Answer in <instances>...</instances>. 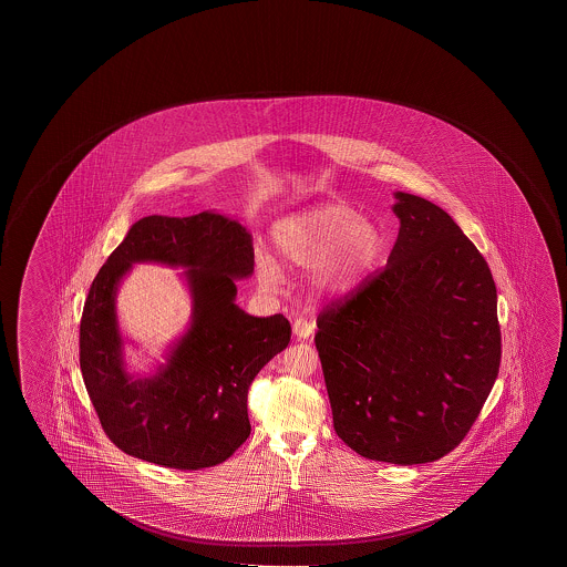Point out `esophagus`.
I'll return each instance as SVG.
<instances>
[{
	"instance_id": "obj_1",
	"label": "esophagus",
	"mask_w": 567,
	"mask_h": 567,
	"mask_svg": "<svg viewBox=\"0 0 567 567\" xmlns=\"http://www.w3.org/2000/svg\"><path fill=\"white\" fill-rule=\"evenodd\" d=\"M292 332H295L298 340H308L310 336L315 334V322H310L307 318H297L292 322Z\"/></svg>"
}]
</instances>
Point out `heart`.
I'll list each match as a JSON object with an SVG mask.
<instances>
[{
  "label": "heart",
  "instance_id": "obj_1",
  "mask_svg": "<svg viewBox=\"0 0 567 567\" xmlns=\"http://www.w3.org/2000/svg\"><path fill=\"white\" fill-rule=\"evenodd\" d=\"M272 247L288 267L308 270L318 295L343 297L358 287L383 252V233L352 205H312L272 225ZM257 279L269 290L279 288L282 270L267 252L257 255Z\"/></svg>",
  "mask_w": 567,
  "mask_h": 567
}]
</instances>
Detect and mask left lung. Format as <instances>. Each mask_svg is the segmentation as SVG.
I'll return each mask as SVG.
<instances>
[{
    "instance_id": "left-lung-1",
    "label": "left lung",
    "mask_w": 567,
    "mask_h": 567,
    "mask_svg": "<svg viewBox=\"0 0 567 567\" xmlns=\"http://www.w3.org/2000/svg\"><path fill=\"white\" fill-rule=\"evenodd\" d=\"M385 269L318 316L338 436L358 455L423 464L473 427L501 368L496 285L453 217L395 192Z\"/></svg>"
}]
</instances>
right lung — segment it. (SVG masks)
I'll use <instances>...</instances> for the list:
<instances>
[{"mask_svg":"<svg viewBox=\"0 0 567 567\" xmlns=\"http://www.w3.org/2000/svg\"><path fill=\"white\" fill-rule=\"evenodd\" d=\"M136 261L184 269L193 298L187 332L150 374L130 372L115 312L117 287ZM252 265L251 233L229 215H148L94 277L81 318V372L104 433L126 455L199 471L251 435L249 385L290 342L285 316L257 318L235 302Z\"/></svg>","mask_w":567,"mask_h":567,"instance_id":"obj_1","label":"right lung"}]
</instances>
